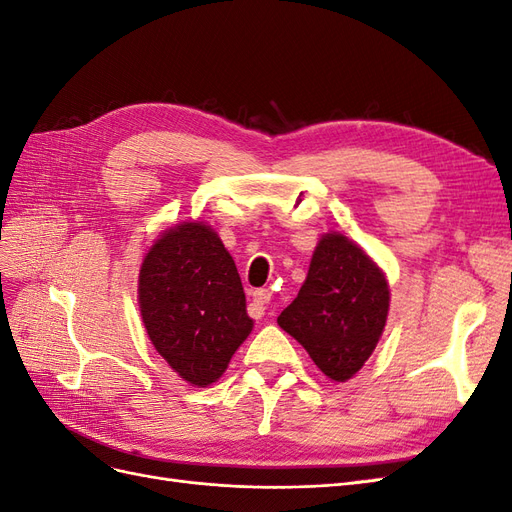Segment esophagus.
I'll list each match as a JSON object with an SVG mask.
<instances>
[{"label":"esophagus","instance_id":"34e87169","mask_svg":"<svg viewBox=\"0 0 512 512\" xmlns=\"http://www.w3.org/2000/svg\"><path fill=\"white\" fill-rule=\"evenodd\" d=\"M252 297H254L252 305L258 309V314L265 312V305L271 301V292L267 288H258L252 292Z\"/></svg>","mask_w":512,"mask_h":512}]
</instances>
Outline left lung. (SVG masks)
<instances>
[{
	"label": "left lung",
	"instance_id": "8db88e82",
	"mask_svg": "<svg viewBox=\"0 0 512 512\" xmlns=\"http://www.w3.org/2000/svg\"><path fill=\"white\" fill-rule=\"evenodd\" d=\"M389 282L359 245L339 232L318 241L305 282L277 324L324 376L350 380L374 352L389 316Z\"/></svg>",
	"mask_w": 512,
	"mask_h": 512
}]
</instances>
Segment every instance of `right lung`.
Returning <instances> with one entry per match:
<instances>
[{"mask_svg": "<svg viewBox=\"0 0 512 512\" xmlns=\"http://www.w3.org/2000/svg\"><path fill=\"white\" fill-rule=\"evenodd\" d=\"M138 305L151 344L194 386L218 380L254 327L235 260L203 222L177 224L151 245Z\"/></svg>", "mask_w": 512, "mask_h": 512, "instance_id": "add662e5", "label": "right lung"}]
</instances>
